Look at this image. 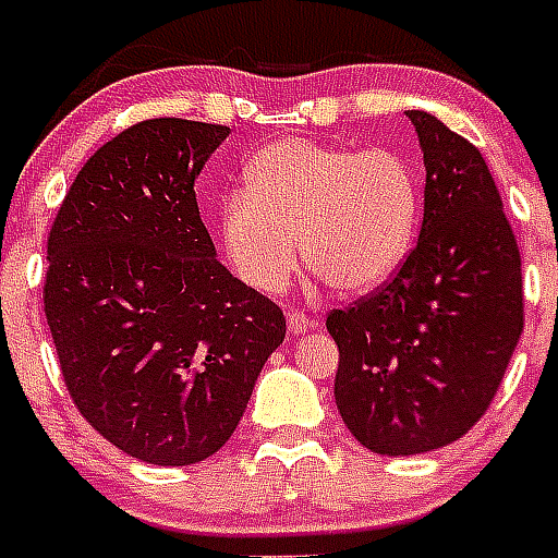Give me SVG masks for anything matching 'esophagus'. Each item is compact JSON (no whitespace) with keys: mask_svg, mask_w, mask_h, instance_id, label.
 <instances>
[{"mask_svg":"<svg viewBox=\"0 0 558 558\" xmlns=\"http://www.w3.org/2000/svg\"><path fill=\"white\" fill-rule=\"evenodd\" d=\"M287 324H289V330L295 332V336H301V332H306V330H313V322H310V315L301 313V310H289Z\"/></svg>","mask_w":558,"mask_h":558,"instance_id":"34e87169","label":"esophagus"}]
</instances>
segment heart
<instances>
[{"mask_svg":"<svg viewBox=\"0 0 558 558\" xmlns=\"http://www.w3.org/2000/svg\"><path fill=\"white\" fill-rule=\"evenodd\" d=\"M420 217V179L397 150H350L289 138L245 168V191L219 210V234L240 278L278 292L304 263L336 292H365L405 260Z\"/></svg>","mask_w":558,"mask_h":558,"instance_id":"heart-1","label":"heart"}]
</instances>
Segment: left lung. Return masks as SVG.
<instances>
[{
  "mask_svg": "<svg viewBox=\"0 0 558 558\" xmlns=\"http://www.w3.org/2000/svg\"><path fill=\"white\" fill-rule=\"evenodd\" d=\"M408 118L425 165L420 240L381 287L327 313L341 420L390 458L463 437L524 327L519 243L484 156L428 112Z\"/></svg>",
  "mask_w": 558,
  "mask_h": 558,
  "instance_id": "left-lung-1",
  "label": "left lung"
}]
</instances>
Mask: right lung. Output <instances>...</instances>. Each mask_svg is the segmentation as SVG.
Listing matches in <instances>:
<instances>
[{"mask_svg": "<svg viewBox=\"0 0 558 558\" xmlns=\"http://www.w3.org/2000/svg\"><path fill=\"white\" fill-rule=\"evenodd\" d=\"M228 126L150 118L92 153L48 231L43 310L83 420L130 458L222 449L287 336L275 301L214 257L193 179Z\"/></svg>", "mask_w": 558, "mask_h": 558, "instance_id": "right-lung-1", "label": "right lung"}]
</instances>
